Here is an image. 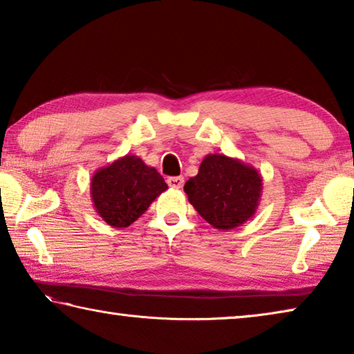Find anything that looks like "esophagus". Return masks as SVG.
<instances>
[{
    "label": "esophagus",
    "mask_w": 354,
    "mask_h": 354,
    "mask_svg": "<svg viewBox=\"0 0 354 354\" xmlns=\"http://www.w3.org/2000/svg\"><path fill=\"white\" fill-rule=\"evenodd\" d=\"M167 184H169L170 187H173V189H181L183 184H184V178L183 176L167 178Z\"/></svg>",
    "instance_id": "34e87169"
}]
</instances>
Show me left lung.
Listing matches in <instances>:
<instances>
[{
	"label": "left lung",
	"instance_id": "left-lung-1",
	"mask_svg": "<svg viewBox=\"0 0 354 354\" xmlns=\"http://www.w3.org/2000/svg\"><path fill=\"white\" fill-rule=\"evenodd\" d=\"M189 203L215 230L227 231L253 217L262 195L254 167L226 154H207L198 175L184 184Z\"/></svg>",
	"mask_w": 354,
	"mask_h": 354
}]
</instances>
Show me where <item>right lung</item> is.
<instances>
[{
    "mask_svg": "<svg viewBox=\"0 0 354 354\" xmlns=\"http://www.w3.org/2000/svg\"><path fill=\"white\" fill-rule=\"evenodd\" d=\"M167 189L158 170L134 154L101 167L91 181L95 211L112 227L133 225Z\"/></svg>",
    "mask_w": 354,
    "mask_h": 354,
    "instance_id": "add662e5",
    "label": "right lung"
}]
</instances>
